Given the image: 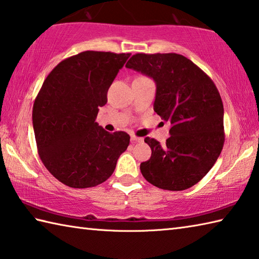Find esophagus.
Instances as JSON below:
<instances>
[{"mask_svg":"<svg viewBox=\"0 0 259 259\" xmlns=\"http://www.w3.org/2000/svg\"><path fill=\"white\" fill-rule=\"evenodd\" d=\"M131 141L133 143H136V142H142V139L141 138H138V136H135V135H131Z\"/></svg>","mask_w":259,"mask_h":259,"instance_id":"obj_1","label":"esophagus"}]
</instances>
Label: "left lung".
<instances>
[{"label": "left lung", "mask_w": 259, "mask_h": 259, "mask_svg": "<svg viewBox=\"0 0 259 259\" xmlns=\"http://www.w3.org/2000/svg\"><path fill=\"white\" fill-rule=\"evenodd\" d=\"M126 67L152 77L153 109L171 125L161 145L145 138L151 158L140 165L155 187L184 190L197 184L217 162L224 144L223 104L214 82L179 54H135Z\"/></svg>", "instance_id": "1"}]
</instances>
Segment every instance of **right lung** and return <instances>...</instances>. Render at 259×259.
Wrapping results in <instances>:
<instances>
[{
    "mask_svg": "<svg viewBox=\"0 0 259 259\" xmlns=\"http://www.w3.org/2000/svg\"><path fill=\"white\" fill-rule=\"evenodd\" d=\"M130 56L82 52L62 61L44 81L32 108L37 149L48 171L66 186L88 188L106 182L127 149V133H109L96 118Z\"/></svg>",
    "mask_w": 259,
    "mask_h": 259,
    "instance_id": "1",
    "label": "right lung"
}]
</instances>
